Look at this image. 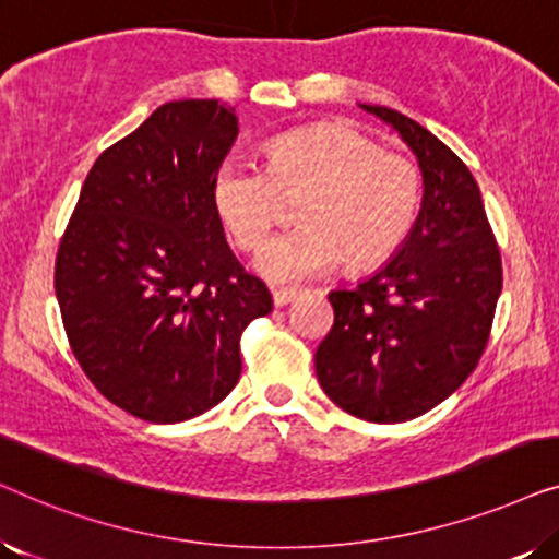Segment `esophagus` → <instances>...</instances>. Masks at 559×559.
I'll use <instances>...</instances> for the list:
<instances>
[{
	"label": "esophagus",
	"mask_w": 559,
	"mask_h": 559,
	"mask_svg": "<svg viewBox=\"0 0 559 559\" xmlns=\"http://www.w3.org/2000/svg\"><path fill=\"white\" fill-rule=\"evenodd\" d=\"M297 295H300V293H297L295 287H272V300H274V305H277V308H282V305H287V302H293Z\"/></svg>",
	"instance_id": "1"
}]
</instances>
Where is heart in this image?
Instances as JSON below:
<instances>
[{"instance_id": "b5f03b06", "label": "heart", "mask_w": 559, "mask_h": 559, "mask_svg": "<svg viewBox=\"0 0 559 559\" xmlns=\"http://www.w3.org/2000/svg\"><path fill=\"white\" fill-rule=\"evenodd\" d=\"M266 165L226 159L213 173L211 203L236 249L257 251L297 203V228L266 243L257 270L270 280H308L346 259L354 272L384 264L417 221L423 178L400 152L346 121H320L274 136Z\"/></svg>"}]
</instances>
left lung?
Returning <instances> with one entry per match:
<instances>
[{
	"instance_id": "obj_1",
	"label": "left lung",
	"mask_w": 559,
	"mask_h": 559,
	"mask_svg": "<svg viewBox=\"0 0 559 559\" xmlns=\"http://www.w3.org/2000/svg\"><path fill=\"white\" fill-rule=\"evenodd\" d=\"M392 124L423 167L415 228L361 285L333 289V328L316 350L323 392L366 423H404L448 400L491 335L503 272L478 182L415 119L364 104Z\"/></svg>"
}]
</instances>
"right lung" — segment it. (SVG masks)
Masks as SVG:
<instances>
[{
	"mask_svg": "<svg viewBox=\"0 0 559 559\" xmlns=\"http://www.w3.org/2000/svg\"><path fill=\"white\" fill-rule=\"evenodd\" d=\"M236 134L218 98L163 104L98 155L60 239L56 297L75 361L147 423L216 407L239 381L243 328L272 312L211 203Z\"/></svg>",
	"mask_w": 559,
	"mask_h": 559,
	"instance_id": "1",
	"label": "right lung"
}]
</instances>
